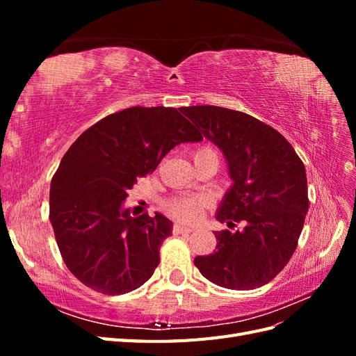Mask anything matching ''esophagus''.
I'll return each mask as SVG.
<instances>
[{"label":"esophagus","instance_id":"obj_1","mask_svg":"<svg viewBox=\"0 0 356 356\" xmlns=\"http://www.w3.org/2000/svg\"><path fill=\"white\" fill-rule=\"evenodd\" d=\"M195 230V227H191V225L188 224H184V222H175L174 224V233L179 234V233H188V232H193Z\"/></svg>","mask_w":356,"mask_h":356}]
</instances>
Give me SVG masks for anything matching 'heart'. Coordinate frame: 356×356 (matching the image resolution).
Segmentation results:
<instances>
[{
	"label": "heart",
	"instance_id": "b5f03b06",
	"mask_svg": "<svg viewBox=\"0 0 356 356\" xmlns=\"http://www.w3.org/2000/svg\"><path fill=\"white\" fill-rule=\"evenodd\" d=\"M209 153H213V152L208 147L197 148L196 152L193 153V160L200 157V156L209 154ZM204 204H207V200H204L203 197H179V199L172 200L168 204V209L178 218L193 221V220H197L200 217Z\"/></svg>",
	"mask_w": 356,
	"mask_h": 356
}]
</instances>
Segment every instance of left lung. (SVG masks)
<instances>
[{
    "mask_svg": "<svg viewBox=\"0 0 356 356\" xmlns=\"http://www.w3.org/2000/svg\"><path fill=\"white\" fill-rule=\"evenodd\" d=\"M217 145L233 181L215 218L242 230L213 232L217 248L195 258L199 272L229 289L268 284L294 254L309 209L303 161L273 127L215 105L181 110Z\"/></svg>",
    "mask_w": 356,
    "mask_h": 356,
    "instance_id": "8db88e82",
    "label": "left lung"
}]
</instances>
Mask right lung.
<instances>
[{"mask_svg": "<svg viewBox=\"0 0 356 356\" xmlns=\"http://www.w3.org/2000/svg\"><path fill=\"white\" fill-rule=\"evenodd\" d=\"M202 135L170 106H132L83 132L50 184V222L70 272L98 293L118 296L144 285L159 266L172 221L156 212L132 217L124 200L139 177L172 148Z\"/></svg>", "mask_w": 356, "mask_h": 356, "instance_id": "obj_1", "label": "right lung"}]
</instances>
